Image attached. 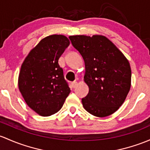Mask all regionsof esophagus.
<instances>
[{
  "mask_svg": "<svg viewBox=\"0 0 150 150\" xmlns=\"http://www.w3.org/2000/svg\"><path fill=\"white\" fill-rule=\"evenodd\" d=\"M77 85H78V83H77L76 81H74V82H72V83H71V86H72V87L73 88H75V87H76Z\"/></svg>",
  "mask_w": 150,
  "mask_h": 150,
  "instance_id": "esophagus-1",
  "label": "esophagus"
}]
</instances>
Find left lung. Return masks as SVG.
I'll use <instances>...</instances> for the list:
<instances>
[{"label":"left lung","mask_w":150,"mask_h":150,"mask_svg":"<svg viewBox=\"0 0 150 150\" xmlns=\"http://www.w3.org/2000/svg\"><path fill=\"white\" fill-rule=\"evenodd\" d=\"M69 39L86 66L84 80L89 92L82 98L83 107L98 117L112 114L122 105L130 90L132 71L129 61L103 36L76 35Z\"/></svg>","instance_id":"left-lung-1"}]
</instances>
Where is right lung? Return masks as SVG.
<instances>
[{"label":"right lung","mask_w":150,"mask_h":150,"mask_svg":"<svg viewBox=\"0 0 150 150\" xmlns=\"http://www.w3.org/2000/svg\"><path fill=\"white\" fill-rule=\"evenodd\" d=\"M70 41L63 35L44 38L23 61L18 88L26 104L36 113L49 116L61 109L70 93L58 60Z\"/></svg>","instance_id":"1"}]
</instances>
